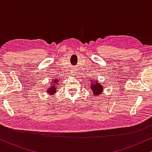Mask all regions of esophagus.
<instances>
[{
    "instance_id": "34e87169",
    "label": "esophagus",
    "mask_w": 152,
    "mask_h": 152,
    "mask_svg": "<svg viewBox=\"0 0 152 152\" xmlns=\"http://www.w3.org/2000/svg\"><path fill=\"white\" fill-rule=\"evenodd\" d=\"M75 75V74L74 72H73V73H72V75Z\"/></svg>"
}]
</instances>
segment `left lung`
<instances>
[{"mask_svg": "<svg viewBox=\"0 0 152 152\" xmlns=\"http://www.w3.org/2000/svg\"><path fill=\"white\" fill-rule=\"evenodd\" d=\"M88 84H91L90 90L92 91L93 95L94 96H98V95L102 93L104 86L97 80H95V79L93 80L91 78V82Z\"/></svg>", "mask_w": 152, "mask_h": 152, "instance_id": "obj_1", "label": "left lung"}]
</instances>
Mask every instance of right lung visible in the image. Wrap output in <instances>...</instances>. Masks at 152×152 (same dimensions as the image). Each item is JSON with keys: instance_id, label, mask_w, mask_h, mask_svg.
Returning <instances> with one entry per match:
<instances>
[{"instance_id": "1", "label": "right lung", "mask_w": 152, "mask_h": 152, "mask_svg": "<svg viewBox=\"0 0 152 152\" xmlns=\"http://www.w3.org/2000/svg\"><path fill=\"white\" fill-rule=\"evenodd\" d=\"M59 80L57 79H55V80H52L50 82V84L48 85V87L47 88V93L49 95H53L55 94L56 91H57V86L59 84Z\"/></svg>"}]
</instances>
